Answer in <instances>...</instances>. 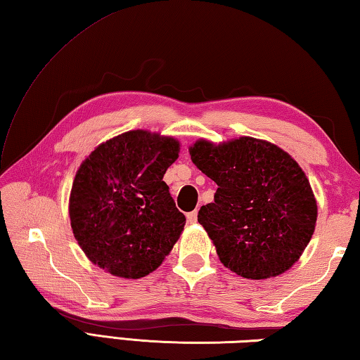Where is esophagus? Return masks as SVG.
Segmentation results:
<instances>
[{
	"label": "esophagus",
	"mask_w": 360,
	"mask_h": 360,
	"mask_svg": "<svg viewBox=\"0 0 360 360\" xmlns=\"http://www.w3.org/2000/svg\"><path fill=\"white\" fill-rule=\"evenodd\" d=\"M186 219H188V222L189 224H194V222H198V212H191V213H188L186 214Z\"/></svg>",
	"instance_id": "34e87169"
}]
</instances>
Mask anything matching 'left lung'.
<instances>
[{"instance_id": "left-lung-1", "label": "left lung", "mask_w": 360, "mask_h": 360, "mask_svg": "<svg viewBox=\"0 0 360 360\" xmlns=\"http://www.w3.org/2000/svg\"><path fill=\"white\" fill-rule=\"evenodd\" d=\"M195 166L218 189L198 221L224 266L244 279L283 274L315 232L318 207L307 175L273 142L241 136L189 147Z\"/></svg>"}]
</instances>
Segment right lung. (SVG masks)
<instances>
[{
	"label": "right lung",
	"instance_id": "add662e5",
	"mask_svg": "<svg viewBox=\"0 0 360 360\" xmlns=\"http://www.w3.org/2000/svg\"><path fill=\"white\" fill-rule=\"evenodd\" d=\"M180 142L131 130L101 142L75 175L69 216L87 259L112 276L139 279L165 262L185 227L162 181Z\"/></svg>",
	"mask_w": 360,
	"mask_h": 360
}]
</instances>
